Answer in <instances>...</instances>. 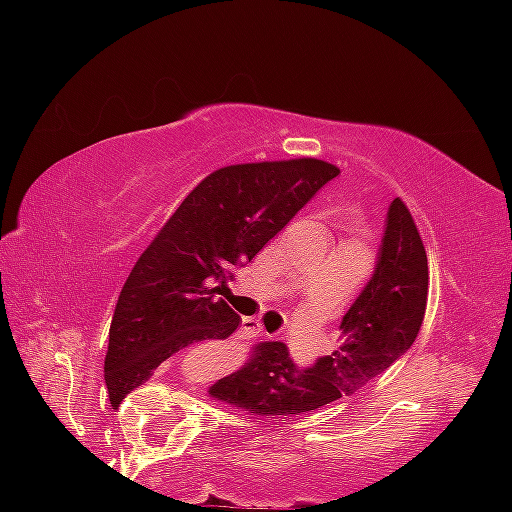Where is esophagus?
I'll use <instances>...</instances> for the list:
<instances>
[{"instance_id": "34e87169", "label": "esophagus", "mask_w": 512, "mask_h": 512, "mask_svg": "<svg viewBox=\"0 0 512 512\" xmlns=\"http://www.w3.org/2000/svg\"><path fill=\"white\" fill-rule=\"evenodd\" d=\"M240 337L243 339H257V337H264V327L260 320H255V317H245L243 320V327H240Z\"/></svg>"}]
</instances>
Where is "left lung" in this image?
<instances>
[{
  "instance_id": "obj_1",
  "label": "left lung",
  "mask_w": 512,
  "mask_h": 512,
  "mask_svg": "<svg viewBox=\"0 0 512 512\" xmlns=\"http://www.w3.org/2000/svg\"><path fill=\"white\" fill-rule=\"evenodd\" d=\"M428 301V257L402 199L387 211L378 267L342 320L339 346L298 368L284 342L255 344L245 366L209 387V397L255 416H296L366 387L419 337Z\"/></svg>"
}]
</instances>
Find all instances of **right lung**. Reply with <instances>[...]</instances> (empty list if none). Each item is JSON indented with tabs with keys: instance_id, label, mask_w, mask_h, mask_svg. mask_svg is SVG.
Listing matches in <instances>:
<instances>
[{
	"instance_id": "1",
	"label": "right lung",
	"mask_w": 512,
	"mask_h": 512,
	"mask_svg": "<svg viewBox=\"0 0 512 512\" xmlns=\"http://www.w3.org/2000/svg\"><path fill=\"white\" fill-rule=\"evenodd\" d=\"M337 175L320 158H289L226 166L199 182L117 298L105 354L110 402L120 404L185 346L231 337L240 317L214 293Z\"/></svg>"
}]
</instances>
